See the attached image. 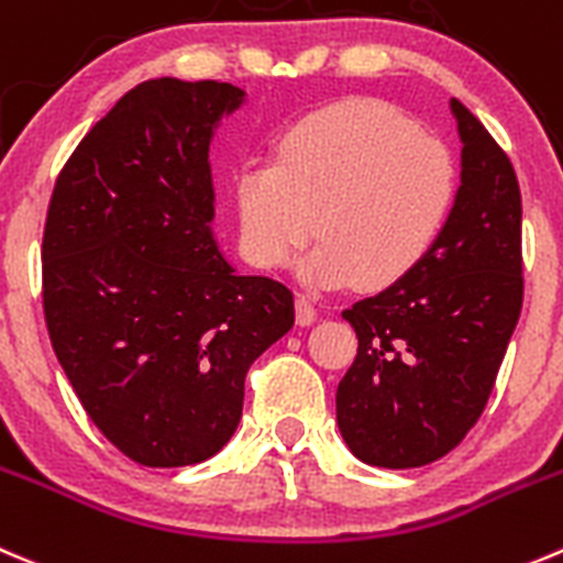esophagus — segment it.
I'll use <instances>...</instances> for the list:
<instances>
[{"label":"esophagus","mask_w":563,"mask_h":563,"mask_svg":"<svg viewBox=\"0 0 563 563\" xmlns=\"http://www.w3.org/2000/svg\"><path fill=\"white\" fill-rule=\"evenodd\" d=\"M316 316H319V308H316V302L310 297H297V324H302V327H308V324H313L316 321Z\"/></svg>","instance_id":"1"}]
</instances>
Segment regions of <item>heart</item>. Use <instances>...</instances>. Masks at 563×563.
<instances>
[{
    "mask_svg": "<svg viewBox=\"0 0 563 563\" xmlns=\"http://www.w3.org/2000/svg\"><path fill=\"white\" fill-rule=\"evenodd\" d=\"M460 176L449 145L398 109L349 98L305 114L272 162L236 176L242 247L261 269L286 266L308 242L302 277L382 288L407 277L443 233Z\"/></svg>",
    "mask_w": 563,
    "mask_h": 563,
    "instance_id": "obj_1",
    "label": "heart"
}]
</instances>
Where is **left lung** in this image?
<instances>
[{
  "instance_id": "left-lung-1",
  "label": "left lung",
  "mask_w": 563,
  "mask_h": 563,
  "mask_svg": "<svg viewBox=\"0 0 563 563\" xmlns=\"http://www.w3.org/2000/svg\"><path fill=\"white\" fill-rule=\"evenodd\" d=\"M462 187L429 255L385 291L343 310L357 357L335 393L357 460L420 467L482 418L522 310V200L515 167L454 98Z\"/></svg>"
}]
</instances>
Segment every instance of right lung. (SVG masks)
I'll return each mask as SVG.
<instances>
[{"label": "right lung", "instance_id": "obj_1", "mask_svg": "<svg viewBox=\"0 0 563 563\" xmlns=\"http://www.w3.org/2000/svg\"><path fill=\"white\" fill-rule=\"evenodd\" d=\"M242 98L214 79L136 85L48 200V338L85 412L136 465L214 456L239 427L250 365L294 327V294L236 275L211 236L209 143Z\"/></svg>", "mask_w": 563, "mask_h": 563}]
</instances>
